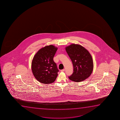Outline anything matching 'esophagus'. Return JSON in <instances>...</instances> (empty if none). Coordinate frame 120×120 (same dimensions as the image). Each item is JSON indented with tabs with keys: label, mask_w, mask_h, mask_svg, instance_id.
I'll return each mask as SVG.
<instances>
[{
	"label": "esophagus",
	"mask_w": 120,
	"mask_h": 120,
	"mask_svg": "<svg viewBox=\"0 0 120 120\" xmlns=\"http://www.w3.org/2000/svg\"><path fill=\"white\" fill-rule=\"evenodd\" d=\"M65 71V69H63V70H61V72H64Z\"/></svg>",
	"instance_id": "1"
}]
</instances>
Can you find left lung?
<instances>
[{
    "instance_id": "1",
    "label": "left lung",
    "mask_w": 120,
    "mask_h": 120,
    "mask_svg": "<svg viewBox=\"0 0 120 120\" xmlns=\"http://www.w3.org/2000/svg\"><path fill=\"white\" fill-rule=\"evenodd\" d=\"M73 66V72L68 77L71 80L81 82L91 75L94 63L92 56L88 50L80 45L72 44L65 48Z\"/></svg>"
}]
</instances>
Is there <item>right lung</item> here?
Returning <instances> with one entry per match:
<instances>
[{
    "label": "right lung",
    "mask_w": 120,
    "mask_h": 120,
    "mask_svg": "<svg viewBox=\"0 0 120 120\" xmlns=\"http://www.w3.org/2000/svg\"><path fill=\"white\" fill-rule=\"evenodd\" d=\"M57 49L56 47L50 45L41 48L35 54L31 62V70L39 82L49 84L56 80L59 70L53 58Z\"/></svg>",
    "instance_id": "1"
}]
</instances>
